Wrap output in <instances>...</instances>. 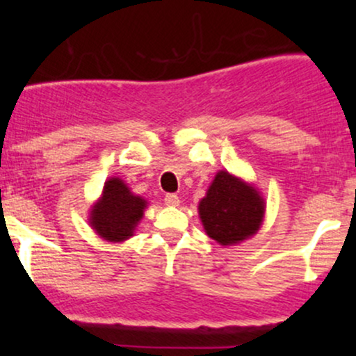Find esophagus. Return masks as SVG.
Returning a JSON list of instances; mask_svg holds the SVG:
<instances>
[{
	"mask_svg": "<svg viewBox=\"0 0 356 356\" xmlns=\"http://www.w3.org/2000/svg\"><path fill=\"white\" fill-rule=\"evenodd\" d=\"M164 201H165L167 206H170V207H175V206H179V204H181V199H179V195H175V194H167Z\"/></svg>",
	"mask_w": 356,
	"mask_h": 356,
	"instance_id": "esophagus-1",
	"label": "esophagus"
}]
</instances>
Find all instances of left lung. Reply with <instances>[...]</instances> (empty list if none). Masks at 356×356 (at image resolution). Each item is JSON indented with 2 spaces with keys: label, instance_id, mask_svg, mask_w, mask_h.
Masks as SVG:
<instances>
[{
  "label": "left lung",
  "instance_id": "1",
  "mask_svg": "<svg viewBox=\"0 0 356 356\" xmlns=\"http://www.w3.org/2000/svg\"><path fill=\"white\" fill-rule=\"evenodd\" d=\"M197 209L204 231L211 239L220 246H236L259 231L266 202L254 184L219 170Z\"/></svg>",
  "mask_w": 356,
  "mask_h": 356
}]
</instances>
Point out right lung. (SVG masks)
I'll list each match as a JSON object with an SVG mask.
<instances>
[{"label":"right lung","mask_w":356,"mask_h":356,"mask_svg":"<svg viewBox=\"0 0 356 356\" xmlns=\"http://www.w3.org/2000/svg\"><path fill=\"white\" fill-rule=\"evenodd\" d=\"M147 199L134 194L120 177H110L104 184L100 197L90 207L92 229L108 243H124L132 238L144 218Z\"/></svg>","instance_id":"obj_1"}]
</instances>
